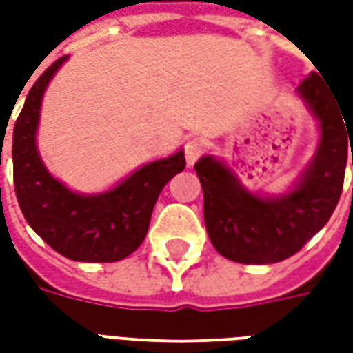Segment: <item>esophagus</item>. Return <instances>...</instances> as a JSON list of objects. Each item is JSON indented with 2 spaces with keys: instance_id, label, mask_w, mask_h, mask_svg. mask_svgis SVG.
Masks as SVG:
<instances>
[{
  "instance_id": "obj_1",
  "label": "esophagus",
  "mask_w": 353,
  "mask_h": 353,
  "mask_svg": "<svg viewBox=\"0 0 353 353\" xmlns=\"http://www.w3.org/2000/svg\"><path fill=\"white\" fill-rule=\"evenodd\" d=\"M202 157V141L199 138H191L185 143V159H187V166H192L194 162Z\"/></svg>"
}]
</instances>
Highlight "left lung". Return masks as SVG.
<instances>
[{"instance_id": "8db88e82", "label": "left lung", "mask_w": 353, "mask_h": 353, "mask_svg": "<svg viewBox=\"0 0 353 353\" xmlns=\"http://www.w3.org/2000/svg\"><path fill=\"white\" fill-rule=\"evenodd\" d=\"M296 92L318 119L321 136L314 159L291 191L280 196L253 194L212 154L194 164L204 191L208 236L225 259L242 265L288 259L323 229L339 204L350 151L353 166V109L346 113L316 72Z\"/></svg>"}]
</instances>
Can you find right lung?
I'll list each match as a JSON object with an SVG mask.
<instances>
[{"mask_svg":"<svg viewBox=\"0 0 353 353\" xmlns=\"http://www.w3.org/2000/svg\"><path fill=\"white\" fill-rule=\"evenodd\" d=\"M65 58L57 60L35 81L14 123V192L28 225L54 252L83 263H115L141 245L154 202L164 185L185 168V154L177 151L168 159L149 162L100 194H79L54 179L37 153L35 132L43 92Z\"/></svg>","mask_w":353,"mask_h":353,"instance_id":"1","label":"right lung"}]
</instances>
